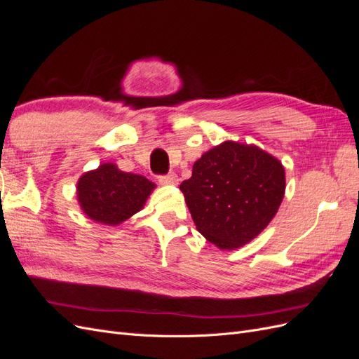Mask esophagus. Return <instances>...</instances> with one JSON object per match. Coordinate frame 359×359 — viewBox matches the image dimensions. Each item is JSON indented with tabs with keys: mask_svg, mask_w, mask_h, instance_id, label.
<instances>
[{
	"mask_svg": "<svg viewBox=\"0 0 359 359\" xmlns=\"http://www.w3.org/2000/svg\"><path fill=\"white\" fill-rule=\"evenodd\" d=\"M158 182L163 184V186H175L178 182V177L177 173H168V175H160L158 177Z\"/></svg>",
	"mask_w": 359,
	"mask_h": 359,
	"instance_id": "34e87169",
	"label": "esophagus"
}]
</instances>
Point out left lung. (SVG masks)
I'll list each match as a JSON object with an SVG mask.
<instances>
[{"mask_svg": "<svg viewBox=\"0 0 359 359\" xmlns=\"http://www.w3.org/2000/svg\"><path fill=\"white\" fill-rule=\"evenodd\" d=\"M285 169L257 147L224 142L193 165L182 181L191 219L219 248L252 241L273 220L285 196Z\"/></svg>", "mask_w": 359, "mask_h": 359, "instance_id": "1", "label": "left lung"}]
</instances>
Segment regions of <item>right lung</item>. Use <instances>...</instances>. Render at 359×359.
<instances>
[{
	"label": "right lung",
	"mask_w": 359,
	"mask_h": 359,
	"mask_svg": "<svg viewBox=\"0 0 359 359\" xmlns=\"http://www.w3.org/2000/svg\"><path fill=\"white\" fill-rule=\"evenodd\" d=\"M154 187L156 184L142 175L123 172L112 163H104L81 177L78 199L90 219L115 226L142 208Z\"/></svg>",
	"instance_id": "right-lung-1"
}]
</instances>
